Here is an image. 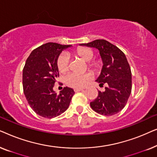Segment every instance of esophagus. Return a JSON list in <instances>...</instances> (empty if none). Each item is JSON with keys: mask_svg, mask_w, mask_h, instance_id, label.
I'll list each match as a JSON object with an SVG mask.
<instances>
[{"mask_svg": "<svg viewBox=\"0 0 157 157\" xmlns=\"http://www.w3.org/2000/svg\"><path fill=\"white\" fill-rule=\"evenodd\" d=\"M83 89H74V91L75 92H78V91H83Z\"/></svg>", "mask_w": 157, "mask_h": 157, "instance_id": "1", "label": "esophagus"}]
</instances>
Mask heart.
Instances as JSON below:
<instances>
[{
	"label": "heart",
	"mask_w": 157,
	"mask_h": 157,
	"mask_svg": "<svg viewBox=\"0 0 157 157\" xmlns=\"http://www.w3.org/2000/svg\"><path fill=\"white\" fill-rule=\"evenodd\" d=\"M76 53L86 61H91L94 56L93 50L86 47L78 48ZM99 61H96L91 63V66L94 68H97L99 66ZM57 67L61 73L67 71L69 68V56L66 53H62L58 58ZM91 79V75L89 74H77L71 72L64 77V82L69 87L74 89H81L84 87Z\"/></svg>",
	"instance_id": "heart-1"
}]
</instances>
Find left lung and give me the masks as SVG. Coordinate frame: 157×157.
Masks as SVG:
<instances>
[{"instance_id":"obj_1","label":"left lung","mask_w":157,"mask_h":157,"mask_svg":"<svg viewBox=\"0 0 157 157\" xmlns=\"http://www.w3.org/2000/svg\"><path fill=\"white\" fill-rule=\"evenodd\" d=\"M97 48L103 61L101 74L96 79L100 86L106 85L104 91H98L91 109L104 116L119 113L126 106L132 92V71L124 53L114 45L104 39L81 44Z\"/></svg>"}]
</instances>
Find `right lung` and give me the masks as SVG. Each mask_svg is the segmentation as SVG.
<instances>
[{
  "label": "right lung",
  "mask_w": 157,
  "mask_h": 157,
  "mask_svg": "<svg viewBox=\"0 0 157 157\" xmlns=\"http://www.w3.org/2000/svg\"><path fill=\"white\" fill-rule=\"evenodd\" d=\"M71 45L47 43L32 51L23 70V87L31 109L40 117H58L69 106L74 94L71 88L64 87L59 94L53 91L59 76L57 60L60 53Z\"/></svg>",
  "instance_id": "right-lung-1"
}]
</instances>
